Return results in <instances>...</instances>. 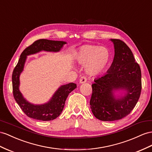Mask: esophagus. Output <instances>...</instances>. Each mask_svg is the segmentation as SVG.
<instances>
[{"label":"esophagus","instance_id":"obj_1","mask_svg":"<svg viewBox=\"0 0 152 152\" xmlns=\"http://www.w3.org/2000/svg\"><path fill=\"white\" fill-rule=\"evenodd\" d=\"M80 83H84L87 81V77L85 76H81L80 78Z\"/></svg>","mask_w":152,"mask_h":152}]
</instances>
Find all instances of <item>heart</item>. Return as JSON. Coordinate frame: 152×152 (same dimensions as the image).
<instances>
[{"mask_svg": "<svg viewBox=\"0 0 152 152\" xmlns=\"http://www.w3.org/2000/svg\"><path fill=\"white\" fill-rule=\"evenodd\" d=\"M77 63L85 65V71L89 75L95 76L103 71L110 61L108 50L103 47L84 45L76 54Z\"/></svg>", "mask_w": 152, "mask_h": 152, "instance_id": "obj_1", "label": "heart"}]
</instances>
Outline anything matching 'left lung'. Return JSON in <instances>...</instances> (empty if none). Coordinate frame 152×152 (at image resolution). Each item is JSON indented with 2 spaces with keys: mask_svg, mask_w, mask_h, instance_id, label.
I'll return each instance as SVG.
<instances>
[{
  "mask_svg": "<svg viewBox=\"0 0 152 152\" xmlns=\"http://www.w3.org/2000/svg\"><path fill=\"white\" fill-rule=\"evenodd\" d=\"M114 45V58L105 75L94 80L90 105L97 119L112 121L129 114L137 104L141 92V71L130 49L119 39H110ZM126 91L117 99L114 92Z\"/></svg>",
  "mask_w": 152,
  "mask_h": 152,
  "instance_id": "1",
  "label": "left lung"
}]
</instances>
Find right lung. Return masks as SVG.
Here are the masks:
<instances>
[{"label": "right lung", "instance_id": "1", "mask_svg": "<svg viewBox=\"0 0 152 152\" xmlns=\"http://www.w3.org/2000/svg\"><path fill=\"white\" fill-rule=\"evenodd\" d=\"M67 44L64 41L49 40L40 39L26 48L22 54L12 75L13 93L16 102L22 111L29 118L40 121H51L58 118L64 109L66 99L69 93L76 88V84L70 83L61 85L54 92L49 102L42 104H34L28 102L19 90L20 75L24 69L27 56L45 50L48 52H58Z\"/></svg>", "mask_w": 152, "mask_h": 152}]
</instances>
